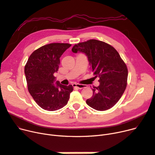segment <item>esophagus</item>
<instances>
[{"label": "esophagus", "mask_w": 155, "mask_h": 155, "mask_svg": "<svg viewBox=\"0 0 155 155\" xmlns=\"http://www.w3.org/2000/svg\"><path fill=\"white\" fill-rule=\"evenodd\" d=\"M73 87H75V88H77L78 89H82L83 88H84L85 87V85H82V84H73Z\"/></svg>", "instance_id": "1"}]
</instances>
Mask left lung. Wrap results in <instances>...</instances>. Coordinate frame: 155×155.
<instances>
[{"label": "left lung", "mask_w": 155, "mask_h": 155, "mask_svg": "<svg viewBox=\"0 0 155 155\" xmlns=\"http://www.w3.org/2000/svg\"><path fill=\"white\" fill-rule=\"evenodd\" d=\"M71 51L85 54L94 75L99 78V85L94 87L93 95L87 104L97 111L110 109L127 87L128 70L118 52L111 45L94 39L75 44Z\"/></svg>", "instance_id": "left-lung-1"}]
</instances>
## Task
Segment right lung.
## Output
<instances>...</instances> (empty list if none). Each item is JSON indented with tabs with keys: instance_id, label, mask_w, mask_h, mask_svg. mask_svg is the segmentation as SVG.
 <instances>
[{
	"instance_id": "obj_1",
	"label": "right lung",
	"mask_w": 155,
	"mask_h": 155,
	"mask_svg": "<svg viewBox=\"0 0 155 155\" xmlns=\"http://www.w3.org/2000/svg\"><path fill=\"white\" fill-rule=\"evenodd\" d=\"M71 44L52 43L42 46L30 56L25 66L28 89L37 104L42 109L56 111L64 107L73 89L56 81L60 58Z\"/></svg>"
}]
</instances>
